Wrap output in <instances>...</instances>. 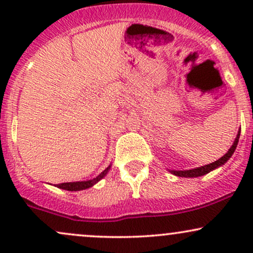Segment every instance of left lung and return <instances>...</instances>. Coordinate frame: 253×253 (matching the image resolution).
I'll return each mask as SVG.
<instances>
[{
    "label": "left lung",
    "mask_w": 253,
    "mask_h": 253,
    "mask_svg": "<svg viewBox=\"0 0 253 253\" xmlns=\"http://www.w3.org/2000/svg\"><path fill=\"white\" fill-rule=\"evenodd\" d=\"M239 136H240V130L238 132V134L236 136V140H234L233 145L229 147V150L227 151V152H226L225 155H223L220 159H217V161L213 162V163L203 165V167L196 168V169H190V170H169V169H168V170H169V172L172 173V175L178 176V177H185V178H188V177H190V178H191V177H200V176L206 175V173L211 172V171H213V170L217 169V168L222 167V165L225 164L229 158H231L232 155L234 153V151H236L238 141H239Z\"/></svg>",
    "instance_id": "left-lung-1"
}]
</instances>
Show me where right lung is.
I'll list each match as a JSON object with an SVG mask.
<instances>
[{"instance_id":"obj_1","label":"right lung","mask_w":253,"mask_h":253,"mask_svg":"<svg viewBox=\"0 0 253 253\" xmlns=\"http://www.w3.org/2000/svg\"><path fill=\"white\" fill-rule=\"evenodd\" d=\"M110 167L112 165H109L107 169H104L102 172L100 173V175L95 177V178L92 179H88V181H81V182H68V183H60V184H57L56 187L60 188V189H64V190H69V191H78V190H84V189H88V188L92 187L94 184H96L98 181H101V179L103 178L104 176L107 175V172H108Z\"/></svg>"}]
</instances>
